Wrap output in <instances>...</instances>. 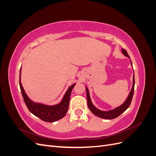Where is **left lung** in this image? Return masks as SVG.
Masks as SVG:
<instances>
[{"label":"left lung","mask_w":156,"mask_h":156,"mask_svg":"<svg viewBox=\"0 0 156 156\" xmlns=\"http://www.w3.org/2000/svg\"><path fill=\"white\" fill-rule=\"evenodd\" d=\"M122 53H123L126 56L129 58V56L128 55V54H127V51L125 49H122ZM131 65H132V62H131ZM134 87H135V77L133 75V87H132L131 90L129 92V96L126 99L125 102L120 107L115 108V109L108 111H103L101 110H99L96 107H95L93 105V104L92 103V101L90 100V94H89L88 90L86 87L87 95V103H88V107L89 108V109L91 111V112L93 113L94 115H95L96 116L100 117V118H101V119H108V120L115 119V118L119 116L122 114V113H123L127 109V108L129 107L130 103L132 100V98H133V96Z\"/></svg>","instance_id":"8db88e82"}]
</instances>
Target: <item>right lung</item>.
I'll list each match as a JSON object with an SVG mask.
<instances>
[{
	"label": "right lung",
	"instance_id": "add662e5",
	"mask_svg": "<svg viewBox=\"0 0 156 156\" xmlns=\"http://www.w3.org/2000/svg\"><path fill=\"white\" fill-rule=\"evenodd\" d=\"M20 85L23 100H24L28 109L30 111V112L43 121L47 122H53L62 119L66 114L69 107L71 93H72V90L75 84H73L68 89L62 101L59 104L53 106L34 103L30 100L25 92L21 83V69L20 75Z\"/></svg>",
	"mask_w": 156,
	"mask_h": 156
}]
</instances>
